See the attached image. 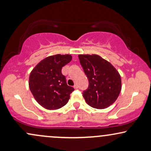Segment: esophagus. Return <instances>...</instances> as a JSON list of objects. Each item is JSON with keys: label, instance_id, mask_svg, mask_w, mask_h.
Wrapping results in <instances>:
<instances>
[{"label": "esophagus", "instance_id": "1", "mask_svg": "<svg viewBox=\"0 0 151 151\" xmlns=\"http://www.w3.org/2000/svg\"><path fill=\"white\" fill-rule=\"evenodd\" d=\"M74 89H78V85H77V84H74Z\"/></svg>", "mask_w": 151, "mask_h": 151}]
</instances>
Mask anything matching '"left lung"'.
Segmentation results:
<instances>
[{
  "instance_id": "1",
  "label": "left lung",
  "mask_w": 151,
  "mask_h": 151,
  "mask_svg": "<svg viewBox=\"0 0 151 151\" xmlns=\"http://www.w3.org/2000/svg\"><path fill=\"white\" fill-rule=\"evenodd\" d=\"M79 59L89 79V87L83 93L86 104L98 109L113 104L121 90V78L116 69L97 55H79Z\"/></svg>"
}]
</instances>
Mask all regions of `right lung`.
<instances>
[{"mask_svg": "<svg viewBox=\"0 0 151 151\" xmlns=\"http://www.w3.org/2000/svg\"><path fill=\"white\" fill-rule=\"evenodd\" d=\"M70 55H55L43 59L31 71L29 87L35 99L45 109L62 108L70 99L74 88L67 85L62 67L72 60Z\"/></svg>", "mask_w": 151, "mask_h": 151, "instance_id": "1", "label": "right lung"}]
</instances>
